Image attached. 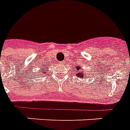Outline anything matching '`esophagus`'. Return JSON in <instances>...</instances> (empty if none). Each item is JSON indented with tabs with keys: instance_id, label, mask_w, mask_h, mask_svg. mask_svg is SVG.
Wrapping results in <instances>:
<instances>
[{
	"instance_id": "esophagus-1",
	"label": "esophagus",
	"mask_w": 130,
	"mask_h": 130,
	"mask_svg": "<svg viewBox=\"0 0 130 130\" xmlns=\"http://www.w3.org/2000/svg\"><path fill=\"white\" fill-rule=\"evenodd\" d=\"M59 63H61V64H63V63H64V61H60V62H59Z\"/></svg>"
}]
</instances>
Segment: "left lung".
Here are the masks:
<instances>
[{
    "instance_id": "1",
    "label": "left lung",
    "mask_w": 130,
    "mask_h": 130,
    "mask_svg": "<svg viewBox=\"0 0 130 130\" xmlns=\"http://www.w3.org/2000/svg\"><path fill=\"white\" fill-rule=\"evenodd\" d=\"M80 67H77V71H78V74H77V73H76V74H75V75H78V76H81L82 78H83V72H81V71H80Z\"/></svg>"
}]
</instances>
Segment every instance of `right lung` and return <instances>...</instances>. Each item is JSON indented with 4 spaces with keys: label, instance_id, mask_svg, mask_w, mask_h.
<instances>
[{
    "label": "right lung",
    "instance_id": "add662e5",
    "mask_svg": "<svg viewBox=\"0 0 130 130\" xmlns=\"http://www.w3.org/2000/svg\"><path fill=\"white\" fill-rule=\"evenodd\" d=\"M44 69H43V67H42V70H43ZM45 70H47V69H45ZM40 72H42V71H40ZM46 71H43V73H45Z\"/></svg>",
    "mask_w": 130,
    "mask_h": 130
}]
</instances>
